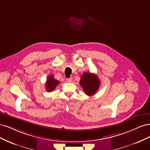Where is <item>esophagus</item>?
I'll use <instances>...</instances> for the list:
<instances>
[{
	"mask_svg": "<svg viewBox=\"0 0 150 150\" xmlns=\"http://www.w3.org/2000/svg\"><path fill=\"white\" fill-rule=\"evenodd\" d=\"M72 80H73V79H72L71 77H70V78H68V79H67V81H68V82H69V83H71V82L72 81Z\"/></svg>",
	"mask_w": 150,
	"mask_h": 150,
	"instance_id": "34e87169",
	"label": "esophagus"
}]
</instances>
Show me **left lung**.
I'll return each instance as SVG.
<instances>
[{
	"instance_id": "left-lung-1",
	"label": "left lung",
	"mask_w": 150,
	"mask_h": 150,
	"mask_svg": "<svg viewBox=\"0 0 150 150\" xmlns=\"http://www.w3.org/2000/svg\"><path fill=\"white\" fill-rule=\"evenodd\" d=\"M80 84L84 90L85 93L88 96H91L98 91L100 81L97 75L85 72L81 76Z\"/></svg>"
}]
</instances>
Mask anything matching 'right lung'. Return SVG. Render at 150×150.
<instances>
[{
  "label": "right lung",
  "mask_w": 150,
  "mask_h": 150,
  "mask_svg": "<svg viewBox=\"0 0 150 150\" xmlns=\"http://www.w3.org/2000/svg\"><path fill=\"white\" fill-rule=\"evenodd\" d=\"M60 81L54 79V75H50L47 80L46 83H45V89L49 92L54 91V89L56 88V86L59 84Z\"/></svg>",
  "instance_id": "add662e5"
}]
</instances>
